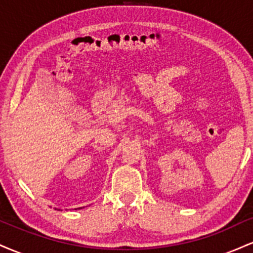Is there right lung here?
Masks as SVG:
<instances>
[{
	"instance_id": "add662e5",
	"label": "right lung",
	"mask_w": 253,
	"mask_h": 253,
	"mask_svg": "<svg viewBox=\"0 0 253 253\" xmlns=\"http://www.w3.org/2000/svg\"><path fill=\"white\" fill-rule=\"evenodd\" d=\"M81 208H82V207H81ZM81 208H76V210H81Z\"/></svg>"
}]
</instances>
